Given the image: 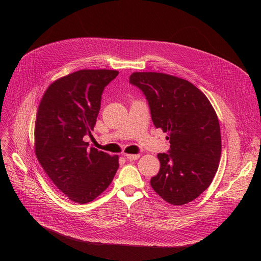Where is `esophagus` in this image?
I'll use <instances>...</instances> for the list:
<instances>
[{"label": "esophagus", "instance_id": "esophagus-1", "mask_svg": "<svg viewBox=\"0 0 261 261\" xmlns=\"http://www.w3.org/2000/svg\"><path fill=\"white\" fill-rule=\"evenodd\" d=\"M123 156H125L127 160L129 161H134V160H138L140 158V154H123Z\"/></svg>", "mask_w": 261, "mask_h": 261}]
</instances>
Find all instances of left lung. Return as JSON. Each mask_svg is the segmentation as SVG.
<instances>
[{
	"instance_id": "obj_1",
	"label": "left lung",
	"mask_w": 261,
	"mask_h": 261,
	"mask_svg": "<svg viewBox=\"0 0 261 261\" xmlns=\"http://www.w3.org/2000/svg\"><path fill=\"white\" fill-rule=\"evenodd\" d=\"M130 84L145 94L155 128L167 132L170 149L159 153L161 167L150 184L172 205L197 199L213 182L221 156L215 109L191 82L155 72H135Z\"/></svg>"
}]
</instances>
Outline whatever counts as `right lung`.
<instances>
[{"instance_id":"1","label":"right lung","mask_w":261,"mask_h":261,"mask_svg":"<svg viewBox=\"0 0 261 261\" xmlns=\"http://www.w3.org/2000/svg\"><path fill=\"white\" fill-rule=\"evenodd\" d=\"M113 70H80L55 80L39 103L35 123V152L57 188L75 203L101 195L118 169V155L91 147L101 94L116 76Z\"/></svg>"}]
</instances>
